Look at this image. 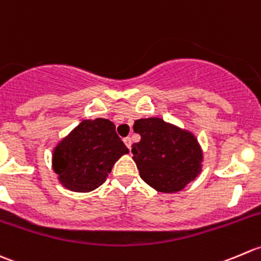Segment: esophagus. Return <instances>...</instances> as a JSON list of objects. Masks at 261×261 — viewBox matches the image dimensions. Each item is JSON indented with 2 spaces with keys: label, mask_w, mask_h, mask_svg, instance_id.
<instances>
[{
  "label": "esophagus",
  "mask_w": 261,
  "mask_h": 261,
  "mask_svg": "<svg viewBox=\"0 0 261 261\" xmlns=\"http://www.w3.org/2000/svg\"><path fill=\"white\" fill-rule=\"evenodd\" d=\"M124 143H125V146L128 147V148H132V138L130 137H127V138H124Z\"/></svg>",
  "instance_id": "1"
}]
</instances>
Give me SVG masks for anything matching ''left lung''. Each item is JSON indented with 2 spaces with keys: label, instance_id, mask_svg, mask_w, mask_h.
<instances>
[{
  "label": "left lung",
  "instance_id": "8db88e82",
  "mask_svg": "<svg viewBox=\"0 0 261 261\" xmlns=\"http://www.w3.org/2000/svg\"><path fill=\"white\" fill-rule=\"evenodd\" d=\"M141 141L132 148L142 180L161 193H176L197 179L203 167V149L190 130L157 117L134 122Z\"/></svg>",
  "mask_w": 261,
  "mask_h": 261
}]
</instances>
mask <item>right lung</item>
Returning <instances> with one entry per match:
<instances>
[{"mask_svg":"<svg viewBox=\"0 0 261 261\" xmlns=\"http://www.w3.org/2000/svg\"><path fill=\"white\" fill-rule=\"evenodd\" d=\"M129 149L104 118L85 119L53 148L51 167L62 187L89 193L102 185L115 162Z\"/></svg>","mask_w":261,"mask_h":261,"instance_id":"1","label":"right lung"}]
</instances>
